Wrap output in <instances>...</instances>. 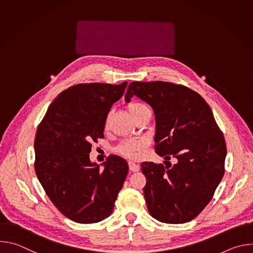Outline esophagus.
Masks as SVG:
<instances>
[{
	"label": "esophagus",
	"instance_id": "34e87169",
	"mask_svg": "<svg viewBox=\"0 0 253 253\" xmlns=\"http://www.w3.org/2000/svg\"><path fill=\"white\" fill-rule=\"evenodd\" d=\"M128 164H129V169H130V171H132V172H137V171H139L140 166H139L138 164H136V163H134V162H129Z\"/></svg>",
	"mask_w": 253,
	"mask_h": 253
}]
</instances>
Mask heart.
Returning a JSON list of instances; mask_svg holds the SVG:
<instances>
[{"label": "heart", "instance_id": "heart-1", "mask_svg": "<svg viewBox=\"0 0 253 253\" xmlns=\"http://www.w3.org/2000/svg\"><path fill=\"white\" fill-rule=\"evenodd\" d=\"M127 108H128V111H129L130 115L133 118L141 111L148 109L146 105H144L142 103H131L128 105ZM140 147H141V143L138 141H124L119 145L118 151L125 156L134 157L136 154V151L139 150Z\"/></svg>", "mask_w": 253, "mask_h": 253}]
</instances>
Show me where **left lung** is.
Returning <instances> with one entry per match:
<instances>
[{
	"instance_id": "left-lung-1",
	"label": "left lung",
	"mask_w": 253,
	"mask_h": 253,
	"mask_svg": "<svg viewBox=\"0 0 253 253\" xmlns=\"http://www.w3.org/2000/svg\"><path fill=\"white\" fill-rule=\"evenodd\" d=\"M137 96L154 112L155 152L177 163L143 162V188L152 217L170 224L192 220L211 200L224 174L226 145L206 101L173 83L132 82L125 101Z\"/></svg>"
}]
</instances>
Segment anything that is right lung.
<instances>
[{
    "instance_id": "right-lung-1",
    "label": "right lung",
    "mask_w": 253,
    "mask_h": 253,
    "mask_svg": "<svg viewBox=\"0 0 253 253\" xmlns=\"http://www.w3.org/2000/svg\"><path fill=\"white\" fill-rule=\"evenodd\" d=\"M127 82L78 84L49 106L35 137V171L53 204L78 223L111 215L128 174V163L111 155L101 165L90 160L91 141L104 137L112 105Z\"/></svg>"
}]
</instances>
